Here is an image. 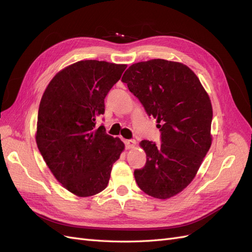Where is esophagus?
<instances>
[{"mask_svg":"<svg viewBox=\"0 0 252 252\" xmlns=\"http://www.w3.org/2000/svg\"><path fill=\"white\" fill-rule=\"evenodd\" d=\"M124 143H125V146H126L127 149L133 148L135 146V141L134 140H125Z\"/></svg>","mask_w":252,"mask_h":252,"instance_id":"1","label":"esophagus"}]
</instances>
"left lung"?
Wrapping results in <instances>:
<instances>
[{"label":"left lung","instance_id":"1","mask_svg":"<svg viewBox=\"0 0 252 252\" xmlns=\"http://www.w3.org/2000/svg\"><path fill=\"white\" fill-rule=\"evenodd\" d=\"M122 82L157 119L161 145L144 140L147 161L134 170L145 193L169 199L193 180L211 146L210 98L186 65L155 59L131 65Z\"/></svg>","mask_w":252,"mask_h":252}]
</instances>
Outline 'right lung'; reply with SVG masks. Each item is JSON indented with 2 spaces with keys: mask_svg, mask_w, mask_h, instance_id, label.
<instances>
[{
  "mask_svg": "<svg viewBox=\"0 0 252 252\" xmlns=\"http://www.w3.org/2000/svg\"><path fill=\"white\" fill-rule=\"evenodd\" d=\"M126 65L86 60L56 74L37 112L36 145L48 168L68 191L90 196L107 187L124 144L96 127L104 100Z\"/></svg>",
  "mask_w": 252,
  "mask_h": 252,
  "instance_id": "right-lung-1",
  "label": "right lung"
}]
</instances>
